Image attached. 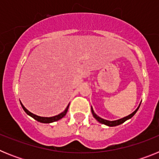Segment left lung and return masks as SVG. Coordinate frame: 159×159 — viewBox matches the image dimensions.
I'll use <instances>...</instances> for the list:
<instances>
[{
	"label": "left lung",
	"mask_w": 159,
	"mask_h": 159,
	"mask_svg": "<svg viewBox=\"0 0 159 159\" xmlns=\"http://www.w3.org/2000/svg\"><path fill=\"white\" fill-rule=\"evenodd\" d=\"M141 104V103H140ZM139 104V106H140ZM139 106L138 107L137 109H136L135 111H134V112H132L130 115H129V116H126V117L124 118H122V119H118V120H114V121H110V120H107V119H102V118H100L99 116H98L96 115V114L95 113V111H94L93 108H92V116H93V117L95 118V119H96L97 121L99 122V123H102V124H104V125H107V126H108V127H116V126H118V125H120L122 124V123H124L125 121H127V119H130V118H132L133 116H134V114L137 112V111L139 110Z\"/></svg>",
	"instance_id": "obj_1"
}]
</instances>
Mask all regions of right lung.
I'll list each match as a JSON object with an SVG mask.
<instances>
[{"mask_svg": "<svg viewBox=\"0 0 159 159\" xmlns=\"http://www.w3.org/2000/svg\"><path fill=\"white\" fill-rule=\"evenodd\" d=\"M20 105H21L22 108H23V110L25 111V113L27 114L28 116H31L32 118H33L34 119H36V121L40 122V123H53V122L58 121V120L61 119L63 117H64V116H66V114H67V110H68V107H69V104H68L67 105V107H66L65 110H64L63 112H61L60 114H59V115H57V116H52V117H41V116H36V115H34L33 113H32V112L29 111V110H27V109L25 107V106L22 104L21 102H20Z\"/></svg>", "mask_w": 159, "mask_h": 159, "instance_id": "add662e5", "label": "right lung"}]
</instances>
